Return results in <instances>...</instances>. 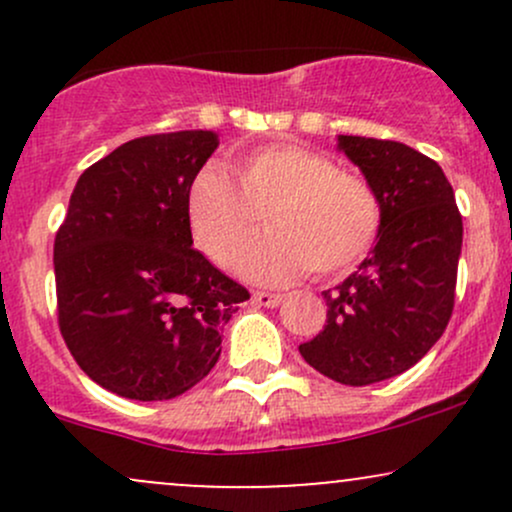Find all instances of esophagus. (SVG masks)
<instances>
[{"label": "esophagus", "mask_w": 512, "mask_h": 512, "mask_svg": "<svg viewBox=\"0 0 512 512\" xmlns=\"http://www.w3.org/2000/svg\"><path fill=\"white\" fill-rule=\"evenodd\" d=\"M252 298H255V303L264 305V308H276V305L284 301L281 293H269V291H255L252 293Z\"/></svg>", "instance_id": "esophagus-1"}]
</instances>
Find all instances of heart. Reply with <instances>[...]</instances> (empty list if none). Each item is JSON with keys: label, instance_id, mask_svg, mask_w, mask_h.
<instances>
[{"label": "heart", "instance_id": "1", "mask_svg": "<svg viewBox=\"0 0 512 512\" xmlns=\"http://www.w3.org/2000/svg\"><path fill=\"white\" fill-rule=\"evenodd\" d=\"M236 178L216 163L204 166L187 192V216L199 248L228 267L264 214L272 231L252 240L240 257V272L252 281L286 284L308 269L339 274L378 238V192L320 151L260 146L238 158Z\"/></svg>", "mask_w": 512, "mask_h": 512}]
</instances>
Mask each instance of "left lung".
Instances as JSON below:
<instances>
[{
    "label": "left lung",
    "mask_w": 512,
    "mask_h": 512,
    "mask_svg": "<svg viewBox=\"0 0 512 512\" xmlns=\"http://www.w3.org/2000/svg\"><path fill=\"white\" fill-rule=\"evenodd\" d=\"M337 142L378 192L383 223L358 272L322 291L327 325L298 351L327 378L361 387L409 370L448 327L462 216L433 158L387 139Z\"/></svg>",
    "instance_id": "left-lung-1"
}]
</instances>
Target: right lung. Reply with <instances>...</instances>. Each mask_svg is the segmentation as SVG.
Instances as JSON below:
<instances>
[{"label":"right lung","instance_id":"right-lung-1","mask_svg":"<svg viewBox=\"0 0 512 512\" xmlns=\"http://www.w3.org/2000/svg\"><path fill=\"white\" fill-rule=\"evenodd\" d=\"M219 137L151 134L81 173L55 236L60 332L93 383L139 402L207 378L250 293L192 248L187 192Z\"/></svg>","mask_w":512,"mask_h":512}]
</instances>
